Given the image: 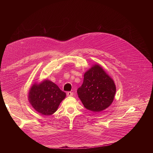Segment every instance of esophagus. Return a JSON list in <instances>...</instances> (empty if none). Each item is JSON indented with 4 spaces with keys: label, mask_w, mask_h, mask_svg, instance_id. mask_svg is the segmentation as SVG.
Here are the masks:
<instances>
[{
    "label": "esophagus",
    "mask_w": 153,
    "mask_h": 153,
    "mask_svg": "<svg viewBox=\"0 0 153 153\" xmlns=\"http://www.w3.org/2000/svg\"><path fill=\"white\" fill-rule=\"evenodd\" d=\"M67 96H73V93L71 92V91H68L67 93Z\"/></svg>",
    "instance_id": "obj_1"
}]
</instances>
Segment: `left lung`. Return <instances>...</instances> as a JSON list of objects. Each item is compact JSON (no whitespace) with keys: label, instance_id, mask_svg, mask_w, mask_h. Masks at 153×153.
I'll list each match as a JSON object with an SVG mask.
<instances>
[{"label":"left lung","instance_id":"obj_1","mask_svg":"<svg viewBox=\"0 0 153 153\" xmlns=\"http://www.w3.org/2000/svg\"><path fill=\"white\" fill-rule=\"evenodd\" d=\"M116 91L113 80L96 65L85 73L83 83L77 92L86 109L100 112L112 103Z\"/></svg>","mask_w":153,"mask_h":153}]
</instances>
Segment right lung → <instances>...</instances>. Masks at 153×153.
Masks as SVG:
<instances>
[{"mask_svg": "<svg viewBox=\"0 0 153 153\" xmlns=\"http://www.w3.org/2000/svg\"><path fill=\"white\" fill-rule=\"evenodd\" d=\"M66 93L50 80L34 85L29 93V101L32 106L41 114L50 116L54 113Z\"/></svg>", "mask_w": 153, "mask_h": 153, "instance_id": "obj_1", "label": "right lung"}]
</instances>
